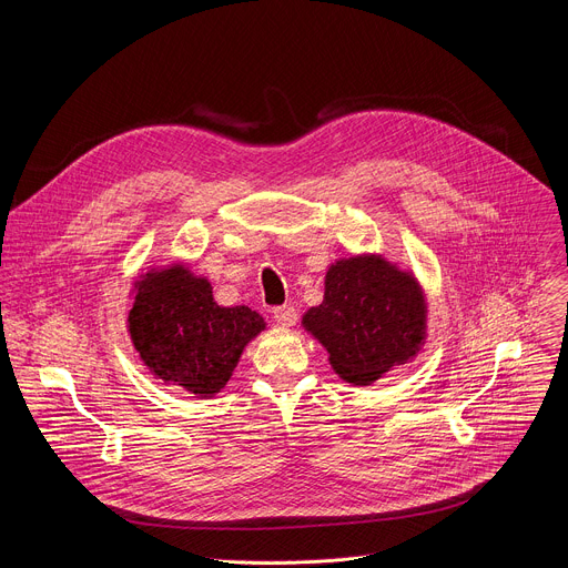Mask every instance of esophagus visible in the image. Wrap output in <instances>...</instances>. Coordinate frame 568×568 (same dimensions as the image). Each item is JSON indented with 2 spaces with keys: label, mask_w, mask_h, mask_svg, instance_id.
<instances>
[{
  "label": "esophagus",
  "mask_w": 568,
  "mask_h": 568,
  "mask_svg": "<svg viewBox=\"0 0 568 568\" xmlns=\"http://www.w3.org/2000/svg\"><path fill=\"white\" fill-rule=\"evenodd\" d=\"M274 321L278 323V326L283 328H290L296 323V310L292 305H281V307H274Z\"/></svg>",
  "instance_id": "34e87169"
}]
</instances>
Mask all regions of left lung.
<instances>
[{
    "mask_svg": "<svg viewBox=\"0 0 568 568\" xmlns=\"http://www.w3.org/2000/svg\"><path fill=\"white\" fill-rule=\"evenodd\" d=\"M301 326L328 351L342 379L371 386L420 355L427 296L412 270L382 254H357L331 263L323 301L301 316Z\"/></svg>",
    "mask_w": 568,
    "mask_h": 568,
    "instance_id": "1",
    "label": "left lung"
}]
</instances>
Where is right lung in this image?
<instances>
[{"label":"right lung","instance_id":"right-lung-1","mask_svg":"<svg viewBox=\"0 0 568 568\" xmlns=\"http://www.w3.org/2000/svg\"><path fill=\"white\" fill-rule=\"evenodd\" d=\"M130 296L128 333L139 359L154 379L195 397L220 393L242 351L267 328L247 305H217L209 278L180 261L139 274Z\"/></svg>","mask_w":568,"mask_h":568}]
</instances>
